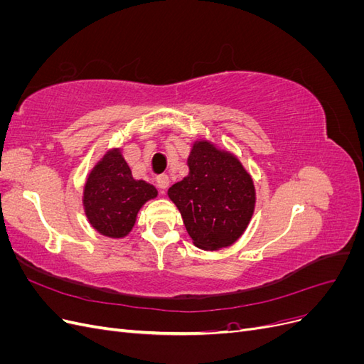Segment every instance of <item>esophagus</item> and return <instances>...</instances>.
<instances>
[{
  "label": "esophagus",
  "instance_id": "esophagus-1",
  "mask_svg": "<svg viewBox=\"0 0 364 364\" xmlns=\"http://www.w3.org/2000/svg\"><path fill=\"white\" fill-rule=\"evenodd\" d=\"M156 185H158L159 191L162 194H165V191H167L168 186H170V179L167 178V176H161V178H158V181H156Z\"/></svg>",
  "mask_w": 364,
  "mask_h": 364
}]
</instances>
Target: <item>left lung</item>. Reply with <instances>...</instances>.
I'll use <instances>...</instances> for the list:
<instances>
[{"label":"left lung","instance_id":"obj_1","mask_svg":"<svg viewBox=\"0 0 364 364\" xmlns=\"http://www.w3.org/2000/svg\"><path fill=\"white\" fill-rule=\"evenodd\" d=\"M188 167V176L168 190L186 232L203 250L232 246L255 211L252 176L235 155L206 139L193 144Z\"/></svg>","mask_w":364,"mask_h":364}]
</instances>
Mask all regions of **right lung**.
<instances>
[{"mask_svg": "<svg viewBox=\"0 0 364 364\" xmlns=\"http://www.w3.org/2000/svg\"><path fill=\"white\" fill-rule=\"evenodd\" d=\"M156 196L158 190L151 183L134 179L121 149H111L87 176L83 208L98 234L124 238L135 226L142 205Z\"/></svg>", "mask_w": 364, "mask_h": 364, "instance_id": "right-lung-1", "label": "right lung"}]
</instances>
